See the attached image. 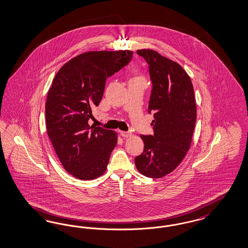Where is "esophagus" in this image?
<instances>
[{
    "label": "esophagus",
    "instance_id": "1",
    "mask_svg": "<svg viewBox=\"0 0 248 248\" xmlns=\"http://www.w3.org/2000/svg\"><path fill=\"white\" fill-rule=\"evenodd\" d=\"M120 134H121V136H122L123 138H124V139H128V138H130V137L132 136V134H131L130 132H125V131H120Z\"/></svg>",
    "mask_w": 248,
    "mask_h": 248
}]
</instances>
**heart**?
I'll return each instance as SVG.
<instances>
[{
  "instance_id": "1",
  "label": "heart",
  "mask_w": 248,
  "mask_h": 248,
  "mask_svg": "<svg viewBox=\"0 0 248 248\" xmlns=\"http://www.w3.org/2000/svg\"><path fill=\"white\" fill-rule=\"evenodd\" d=\"M135 78H139V79H143V78H142L141 76H138V77H136Z\"/></svg>"
}]
</instances>
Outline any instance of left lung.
<instances>
[{
    "instance_id": "1",
    "label": "left lung",
    "mask_w": 248,
    "mask_h": 248,
    "mask_svg": "<svg viewBox=\"0 0 248 248\" xmlns=\"http://www.w3.org/2000/svg\"><path fill=\"white\" fill-rule=\"evenodd\" d=\"M149 64L152 90L149 112L153 113V136H140L144 151L136 157L139 172L161 178L177 168L190 149L197 121L194 88L179 63L151 49L138 50Z\"/></svg>"
}]
</instances>
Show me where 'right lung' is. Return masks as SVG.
I'll return each mask as SVG.
<instances>
[{
  "instance_id": "obj_1",
  "label": "right lung",
  "mask_w": 248,
  "mask_h": 248,
  "mask_svg": "<svg viewBox=\"0 0 248 248\" xmlns=\"http://www.w3.org/2000/svg\"><path fill=\"white\" fill-rule=\"evenodd\" d=\"M132 55L127 50L84 52L63 64L52 80L45 103L47 132L62 167L76 178L94 180L106 171L117 133L90 126L89 120L107 78Z\"/></svg>"
}]
</instances>
